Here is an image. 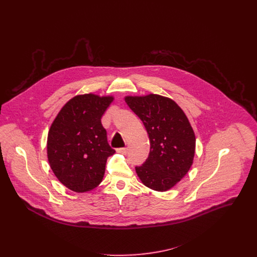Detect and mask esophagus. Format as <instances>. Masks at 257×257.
I'll list each match as a JSON object with an SVG mask.
<instances>
[{"instance_id": "obj_1", "label": "esophagus", "mask_w": 257, "mask_h": 257, "mask_svg": "<svg viewBox=\"0 0 257 257\" xmlns=\"http://www.w3.org/2000/svg\"><path fill=\"white\" fill-rule=\"evenodd\" d=\"M116 152H117V153H120V154H125V153L127 152V148H126V147L117 148V149H116Z\"/></svg>"}]
</instances>
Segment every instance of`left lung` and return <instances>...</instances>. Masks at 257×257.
Here are the masks:
<instances>
[{"label":"left lung","instance_id":"8db88e82","mask_svg":"<svg viewBox=\"0 0 257 257\" xmlns=\"http://www.w3.org/2000/svg\"><path fill=\"white\" fill-rule=\"evenodd\" d=\"M127 106L143 120L150 141V152L143 166L136 167L142 183L165 192L190 170L196 137L183 110L172 99L157 94L125 96Z\"/></svg>","mask_w":257,"mask_h":257}]
</instances>
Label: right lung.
<instances>
[{
  "label": "right lung",
  "instance_id": "1",
  "mask_svg": "<svg viewBox=\"0 0 257 257\" xmlns=\"http://www.w3.org/2000/svg\"><path fill=\"white\" fill-rule=\"evenodd\" d=\"M113 96L93 93L70 99L53 119L47 136V158L58 181L76 193L102 182L108 157L114 153L101 117Z\"/></svg>",
  "mask_w": 257,
  "mask_h": 257
}]
</instances>
